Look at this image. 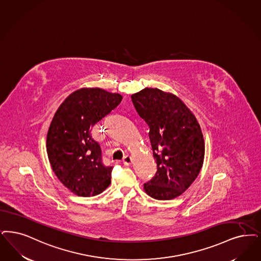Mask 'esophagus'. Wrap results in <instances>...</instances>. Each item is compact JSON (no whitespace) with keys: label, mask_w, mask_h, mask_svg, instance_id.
I'll return each mask as SVG.
<instances>
[{"label":"esophagus","mask_w":261,"mask_h":261,"mask_svg":"<svg viewBox=\"0 0 261 261\" xmlns=\"http://www.w3.org/2000/svg\"><path fill=\"white\" fill-rule=\"evenodd\" d=\"M122 162H123V164L126 165V166H129L132 163V158H131V156H129V155H126V156L123 157Z\"/></svg>","instance_id":"esophagus-1"}]
</instances>
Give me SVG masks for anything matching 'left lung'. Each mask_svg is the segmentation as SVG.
<instances>
[{"label": "left lung", "instance_id": "obj_1", "mask_svg": "<svg viewBox=\"0 0 261 261\" xmlns=\"http://www.w3.org/2000/svg\"><path fill=\"white\" fill-rule=\"evenodd\" d=\"M139 115L149 127V140L157 171L144 185L156 200L181 195L200 173L205 142L195 115L177 96L158 88H145L131 95Z\"/></svg>", "mask_w": 261, "mask_h": 261}]
</instances>
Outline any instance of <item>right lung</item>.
<instances>
[{
    "instance_id": "1",
    "label": "right lung",
    "mask_w": 261,
    "mask_h": 261,
    "mask_svg": "<svg viewBox=\"0 0 261 261\" xmlns=\"http://www.w3.org/2000/svg\"><path fill=\"white\" fill-rule=\"evenodd\" d=\"M121 100L120 94L84 87L70 94L53 116L46 136L48 160L58 179L77 196L98 195L111 184L113 167L102 163L90 130Z\"/></svg>"
}]
</instances>
